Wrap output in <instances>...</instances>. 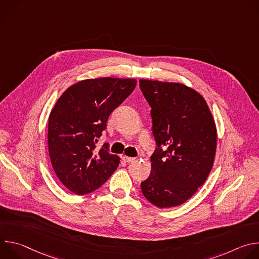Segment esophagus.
I'll use <instances>...</instances> for the list:
<instances>
[{"mask_svg": "<svg viewBox=\"0 0 259 259\" xmlns=\"http://www.w3.org/2000/svg\"><path fill=\"white\" fill-rule=\"evenodd\" d=\"M123 160L127 163H132L133 161H135V158H131V157H127V156H124L123 157Z\"/></svg>", "mask_w": 259, "mask_h": 259, "instance_id": "1", "label": "esophagus"}]
</instances>
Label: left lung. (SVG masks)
I'll list each match as a JSON object with an SVG mask.
<instances>
[{
  "label": "left lung",
  "mask_w": 259,
  "mask_h": 259,
  "mask_svg": "<svg viewBox=\"0 0 259 259\" xmlns=\"http://www.w3.org/2000/svg\"><path fill=\"white\" fill-rule=\"evenodd\" d=\"M139 86L152 107L157 143L141 192L159 208L175 207L203 186L213 167L215 122L204 97L186 85L139 80Z\"/></svg>",
  "instance_id": "8db88e82"
}]
</instances>
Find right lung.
I'll return each instance as SVG.
<instances>
[{
	"label": "right lung",
	"instance_id": "1",
	"mask_svg": "<svg viewBox=\"0 0 259 259\" xmlns=\"http://www.w3.org/2000/svg\"><path fill=\"white\" fill-rule=\"evenodd\" d=\"M136 80L88 79L68 87L52 108L48 149L52 167L63 186L76 195L98 188L118 168L120 158L109 154L108 143H96L106 122L134 90Z\"/></svg>",
	"mask_w": 259,
	"mask_h": 259
}]
</instances>
